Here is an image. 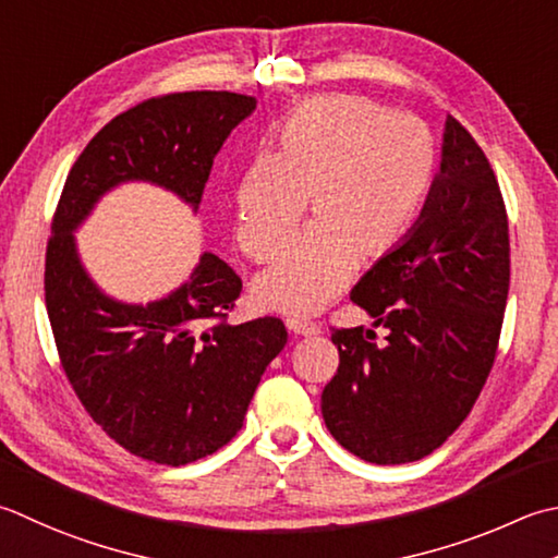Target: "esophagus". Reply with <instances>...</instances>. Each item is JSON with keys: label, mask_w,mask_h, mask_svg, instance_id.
<instances>
[{"label": "esophagus", "mask_w": 558, "mask_h": 558, "mask_svg": "<svg viewBox=\"0 0 558 558\" xmlns=\"http://www.w3.org/2000/svg\"><path fill=\"white\" fill-rule=\"evenodd\" d=\"M286 326L298 336H316L322 333V326L314 324V322H307V319H298V316H290V319H286Z\"/></svg>", "instance_id": "34e87169"}]
</instances>
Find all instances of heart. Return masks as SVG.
I'll return each instance as SVG.
<instances>
[{"instance_id":"obj_1","label":"heart","mask_w":558,"mask_h":558,"mask_svg":"<svg viewBox=\"0 0 558 558\" xmlns=\"http://www.w3.org/2000/svg\"><path fill=\"white\" fill-rule=\"evenodd\" d=\"M438 169L430 130L367 98L336 94L302 104L276 151L239 179L236 242L268 260L310 201L314 225L256 280V298L286 314L324 310L353 278L357 256L395 251L416 225Z\"/></svg>"}]
</instances>
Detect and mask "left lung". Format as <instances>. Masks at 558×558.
<instances>
[{"label": "left lung", "instance_id": "1", "mask_svg": "<svg viewBox=\"0 0 558 558\" xmlns=\"http://www.w3.org/2000/svg\"><path fill=\"white\" fill-rule=\"evenodd\" d=\"M510 286L508 215L494 169L452 116L440 171L409 236L351 300L385 326L336 329L338 369L322 391L338 445L373 464H407L450 438L494 367Z\"/></svg>", "mask_w": 558, "mask_h": 558}]
</instances>
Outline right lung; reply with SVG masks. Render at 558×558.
Returning a JSON list of instances; mask_svg holds the SVG:
<instances>
[{
	"label": "right lung",
	"mask_w": 558,
	"mask_h": 558,
	"mask_svg": "<svg viewBox=\"0 0 558 558\" xmlns=\"http://www.w3.org/2000/svg\"><path fill=\"white\" fill-rule=\"evenodd\" d=\"M254 111V96L232 92L137 104L86 145L52 217L46 307L62 369L108 438L142 460L181 466L232 440L260 375L288 343L286 324H227L242 278L210 251L167 298L120 302L86 272L74 232L130 181L171 191L198 213L217 151Z\"/></svg>",
	"instance_id": "obj_1"
}]
</instances>
